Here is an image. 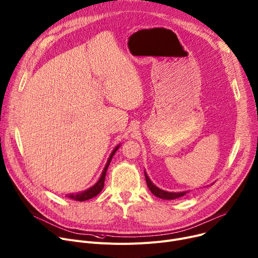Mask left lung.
<instances>
[{
	"label": "left lung",
	"instance_id": "left-lung-1",
	"mask_svg": "<svg viewBox=\"0 0 258 258\" xmlns=\"http://www.w3.org/2000/svg\"><path fill=\"white\" fill-rule=\"evenodd\" d=\"M146 176V181H147V185L149 187V189L151 190L153 195H155L156 197L160 199H165V200H173V199H177L179 197H182L186 194V191H182V192H169V191H165L162 190L160 188H158L157 186H155L152 182H151V180L149 179V177L147 176V174L145 173Z\"/></svg>",
	"mask_w": 258,
	"mask_h": 258
}]
</instances>
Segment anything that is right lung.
<instances>
[{"mask_svg": "<svg viewBox=\"0 0 258 258\" xmlns=\"http://www.w3.org/2000/svg\"><path fill=\"white\" fill-rule=\"evenodd\" d=\"M118 149V146L113 150V152L111 153V155H110V157H109V159H108V161H107V163H106V165H105V169H104V171H103V173H102V175H101V177H100V179H99V181L98 182L94 185V186H92L90 188H88L87 190H85V191H83V192H80V194H76V195H73V194H70V195H68V197L70 199H72V200H75V201H86V200H88V199H92V198H94V197H96L98 194H100L101 192V190L103 189V187H104V182H105V175H106V172H107V169H108V165H109V163H110V161H111V159H112V157H113V155H114V153L116 152V150Z\"/></svg>", "mask_w": 258, "mask_h": 258, "instance_id": "right-lung-1", "label": "right lung"}]
</instances>
